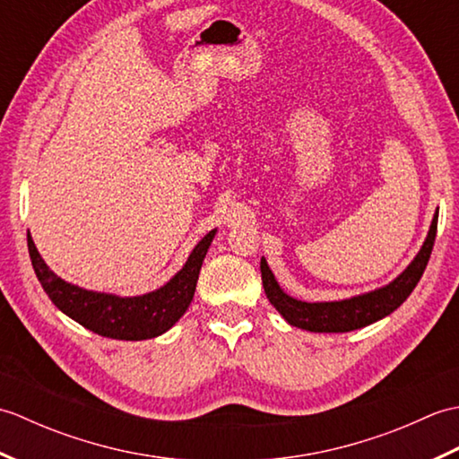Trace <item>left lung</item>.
I'll return each mask as SVG.
<instances>
[{
    "mask_svg": "<svg viewBox=\"0 0 459 459\" xmlns=\"http://www.w3.org/2000/svg\"><path fill=\"white\" fill-rule=\"evenodd\" d=\"M437 230V211L432 219L430 230L424 245L418 252L416 258L408 264V268L401 276L393 280L378 290L367 291V294L353 296L341 301H301L288 296L284 290L278 286V281L268 268L266 258L260 260L262 272V286H264L266 298L274 306L280 316L284 317L290 325L314 331V333H345V331L360 329L365 325L375 324V321L393 314L396 307L404 304V299L412 294L418 281H420L428 260H430L434 240Z\"/></svg>",
    "mask_w": 459,
    "mask_h": 459,
    "instance_id": "8db88e82",
    "label": "left lung"
}]
</instances>
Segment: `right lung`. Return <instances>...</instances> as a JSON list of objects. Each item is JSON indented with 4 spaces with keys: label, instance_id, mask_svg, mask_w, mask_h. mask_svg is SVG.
<instances>
[{
    "label": "right lung",
    "instance_id": "1",
    "mask_svg": "<svg viewBox=\"0 0 459 459\" xmlns=\"http://www.w3.org/2000/svg\"><path fill=\"white\" fill-rule=\"evenodd\" d=\"M217 230L204 235L193 248L185 266L168 284L143 296L120 298L91 291L58 278L39 255L33 238L27 235L29 256L45 294L65 316L102 337L122 341L153 339L178 324L187 311L197 288L199 270Z\"/></svg>",
    "mask_w": 459,
    "mask_h": 459
}]
</instances>
